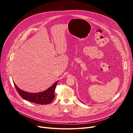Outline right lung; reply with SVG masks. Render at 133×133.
Instances as JSON below:
<instances>
[{
	"instance_id": "1",
	"label": "right lung",
	"mask_w": 133,
	"mask_h": 133,
	"mask_svg": "<svg viewBox=\"0 0 133 133\" xmlns=\"http://www.w3.org/2000/svg\"><path fill=\"white\" fill-rule=\"evenodd\" d=\"M58 82V81L55 82L46 90L42 92H39V93H30V92L23 91L20 89L14 82V84L19 94L24 99L35 104L44 105V104L50 103L54 99V91Z\"/></svg>"
}]
</instances>
